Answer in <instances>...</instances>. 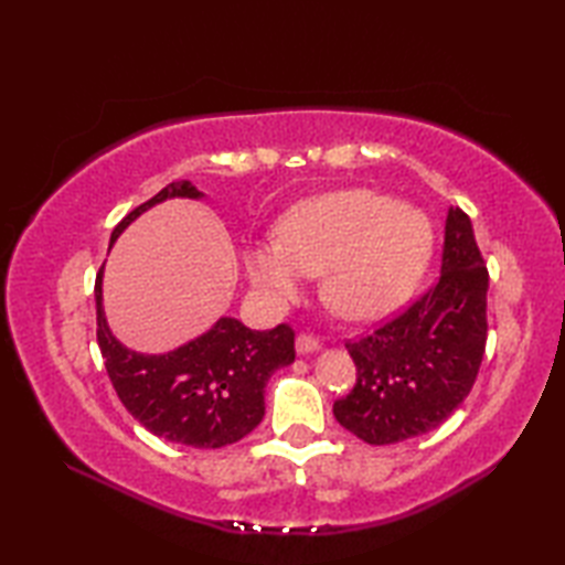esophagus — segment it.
<instances>
[{
  "label": "esophagus",
  "instance_id": "obj_1",
  "mask_svg": "<svg viewBox=\"0 0 565 565\" xmlns=\"http://www.w3.org/2000/svg\"><path fill=\"white\" fill-rule=\"evenodd\" d=\"M320 340L316 338V334H310V332H301L296 338V352L298 354H310V352H318L320 350Z\"/></svg>",
  "mask_w": 565,
  "mask_h": 565
}]
</instances>
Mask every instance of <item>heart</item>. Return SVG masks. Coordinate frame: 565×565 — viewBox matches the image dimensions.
I'll return each mask as SVG.
<instances>
[{"label": "heart", "mask_w": 565, "mask_h": 565, "mask_svg": "<svg viewBox=\"0 0 565 565\" xmlns=\"http://www.w3.org/2000/svg\"><path fill=\"white\" fill-rule=\"evenodd\" d=\"M431 252V225L417 209L371 189L310 199L281 223L279 243L249 249L257 289L294 298L306 274H322V301L347 320H374L398 308Z\"/></svg>", "instance_id": "1"}]
</instances>
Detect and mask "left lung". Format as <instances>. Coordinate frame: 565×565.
Instances as JSON below:
<instances>
[{
  "label": "left lung",
  "instance_id": "1",
  "mask_svg": "<svg viewBox=\"0 0 565 565\" xmlns=\"http://www.w3.org/2000/svg\"><path fill=\"white\" fill-rule=\"evenodd\" d=\"M488 269L471 218L449 206L441 271L398 316L344 347L356 366L338 423L366 444H395L439 427L473 388L488 338Z\"/></svg>",
  "mask_w": 565,
  "mask_h": 565
}]
</instances>
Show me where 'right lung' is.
Listing matches in <instances>:
<instances>
[{"mask_svg": "<svg viewBox=\"0 0 565 565\" xmlns=\"http://www.w3.org/2000/svg\"><path fill=\"white\" fill-rule=\"evenodd\" d=\"M172 196H201L189 182L170 184L140 203L114 227L111 243L152 203ZM97 296V342L116 395L138 423L167 441L218 449L243 439L264 417V386L279 366L296 359V332L289 322L274 330H249L235 318H221L199 340L160 356L130 352L106 328Z\"/></svg>", "mask_w": 565, "mask_h": 565, "instance_id": "right-lung-1", "label": "right lung"}]
</instances>
